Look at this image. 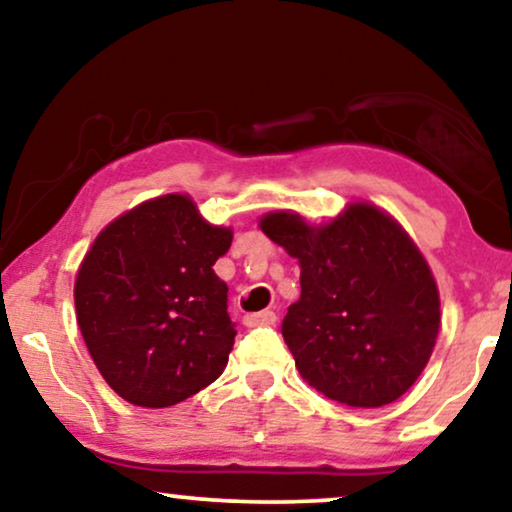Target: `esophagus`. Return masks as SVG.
<instances>
[{"instance_id": "1", "label": "esophagus", "mask_w": 512, "mask_h": 512, "mask_svg": "<svg viewBox=\"0 0 512 512\" xmlns=\"http://www.w3.org/2000/svg\"><path fill=\"white\" fill-rule=\"evenodd\" d=\"M277 321V314L272 310H263V312H254L244 317V326L254 328V326H272Z\"/></svg>"}]
</instances>
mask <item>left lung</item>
<instances>
[{
    "mask_svg": "<svg viewBox=\"0 0 512 512\" xmlns=\"http://www.w3.org/2000/svg\"><path fill=\"white\" fill-rule=\"evenodd\" d=\"M261 230L300 263L282 321L303 380L331 401L380 408L408 391L436 347L440 298L408 233L368 202L326 226L270 212Z\"/></svg>",
    "mask_w": 512,
    "mask_h": 512,
    "instance_id": "1",
    "label": "left lung"
}]
</instances>
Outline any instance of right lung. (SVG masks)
Wrapping results in <instances>:
<instances>
[{
	"instance_id": "obj_1",
	"label": "right lung",
	"mask_w": 512,
	"mask_h": 512,
	"mask_svg": "<svg viewBox=\"0 0 512 512\" xmlns=\"http://www.w3.org/2000/svg\"><path fill=\"white\" fill-rule=\"evenodd\" d=\"M230 242V228L181 193L146 200L97 235L76 275V321L128 403L167 408L223 373L237 331L212 268Z\"/></svg>"
}]
</instances>
